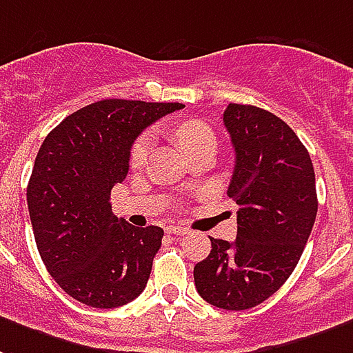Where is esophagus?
<instances>
[{"label":"esophagus","instance_id":"1","mask_svg":"<svg viewBox=\"0 0 353 353\" xmlns=\"http://www.w3.org/2000/svg\"><path fill=\"white\" fill-rule=\"evenodd\" d=\"M166 234H172V236H185V234H189V230L181 228V226H166Z\"/></svg>","mask_w":353,"mask_h":353}]
</instances>
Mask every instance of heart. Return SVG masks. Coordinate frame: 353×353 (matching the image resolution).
Wrapping results in <instances>:
<instances>
[{"label": "heart", "instance_id": "b5f03b06", "mask_svg": "<svg viewBox=\"0 0 353 353\" xmlns=\"http://www.w3.org/2000/svg\"><path fill=\"white\" fill-rule=\"evenodd\" d=\"M174 134H176V140L179 142V145L185 151H189L190 155L194 151L205 148V145H215V132H213L210 125L203 123L200 119H189V121L179 123L174 130ZM148 150H150V137L142 134L130 148V166H134V168L142 166L143 161H145V155H148Z\"/></svg>", "mask_w": 353, "mask_h": 353}]
</instances>
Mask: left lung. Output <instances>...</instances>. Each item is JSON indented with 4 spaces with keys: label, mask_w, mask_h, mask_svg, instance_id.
I'll list each match as a JSON object with an SVG mask.
<instances>
[{
    "label": "left lung",
    "mask_w": 353,
    "mask_h": 353,
    "mask_svg": "<svg viewBox=\"0 0 353 353\" xmlns=\"http://www.w3.org/2000/svg\"><path fill=\"white\" fill-rule=\"evenodd\" d=\"M223 121L236 151L228 196L237 203V237L211 239L194 265L205 301L226 310L252 309L296 270L314 226V168L307 148L275 114L228 104Z\"/></svg>",
    "instance_id": "obj_1"
}]
</instances>
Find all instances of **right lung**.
Listing matches in <instances>:
<instances>
[{"label": "right lung", "mask_w": 353, "mask_h": 353, "mask_svg": "<svg viewBox=\"0 0 353 353\" xmlns=\"http://www.w3.org/2000/svg\"><path fill=\"white\" fill-rule=\"evenodd\" d=\"M183 106L104 99L44 138L28 183L31 226L48 273L77 301L114 309L145 288L164 232L117 219L110 192L127 177L138 134Z\"/></svg>", "instance_id": "1"}]
</instances>
